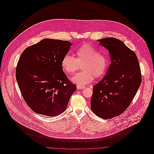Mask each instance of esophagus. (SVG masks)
<instances>
[{
	"instance_id": "obj_1",
	"label": "esophagus",
	"mask_w": 154,
	"mask_h": 154,
	"mask_svg": "<svg viewBox=\"0 0 154 154\" xmlns=\"http://www.w3.org/2000/svg\"><path fill=\"white\" fill-rule=\"evenodd\" d=\"M76 87H77V89H84V88H85L86 87H85V86L77 85V86H76Z\"/></svg>"
}]
</instances>
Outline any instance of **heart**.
Returning a JSON list of instances; mask_svg holds the SVG:
<instances>
[{
    "label": "heart",
    "mask_w": 154,
    "mask_h": 154,
    "mask_svg": "<svg viewBox=\"0 0 154 154\" xmlns=\"http://www.w3.org/2000/svg\"><path fill=\"white\" fill-rule=\"evenodd\" d=\"M76 57L65 55L61 62L62 69L67 75L78 71L81 65L82 72L77 73L72 81L78 85L82 86L92 82L95 78H100L105 73L108 66L107 57L100 53L95 47L85 44L75 51Z\"/></svg>",
    "instance_id": "b5f03b06"
}]
</instances>
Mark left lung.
<instances>
[{
    "mask_svg": "<svg viewBox=\"0 0 154 154\" xmlns=\"http://www.w3.org/2000/svg\"><path fill=\"white\" fill-rule=\"evenodd\" d=\"M110 52L106 75L93 87L91 108L99 117L109 119L122 114L130 106L141 81V71L133 51L112 37L98 40Z\"/></svg>",
    "mask_w": 154,
    "mask_h": 154,
    "instance_id": "obj_1",
    "label": "left lung"
}]
</instances>
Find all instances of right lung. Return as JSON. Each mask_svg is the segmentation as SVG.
<instances>
[{
    "instance_id": "1",
    "label": "right lung",
    "mask_w": 154,
    "mask_h": 154,
    "mask_svg": "<svg viewBox=\"0 0 154 154\" xmlns=\"http://www.w3.org/2000/svg\"><path fill=\"white\" fill-rule=\"evenodd\" d=\"M71 45L68 41L46 38L22 52L16 79L23 100L35 112L56 116L66 110L76 89L61 66Z\"/></svg>"
}]
</instances>
